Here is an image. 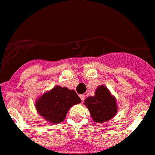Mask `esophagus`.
Returning <instances> with one entry per match:
<instances>
[{
    "label": "esophagus",
    "mask_w": 155,
    "mask_h": 155,
    "mask_svg": "<svg viewBox=\"0 0 155 155\" xmlns=\"http://www.w3.org/2000/svg\"><path fill=\"white\" fill-rule=\"evenodd\" d=\"M85 95H84V94H81V95H80V98H81V101H84V100H85Z\"/></svg>",
    "instance_id": "34e87169"
}]
</instances>
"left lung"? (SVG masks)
<instances>
[{
    "mask_svg": "<svg viewBox=\"0 0 155 155\" xmlns=\"http://www.w3.org/2000/svg\"><path fill=\"white\" fill-rule=\"evenodd\" d=\"M93 120L96 122H105L112 119L117 111L116 99L105 85H99L95 90V95L85 100Z\"/></svg>",
    "mask_w": 155,
    "mask_h": 155,
    "instance_id": "1",
    "label": "left lung"
}]
</instances>
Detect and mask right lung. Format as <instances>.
<instances>
[{
  "label": "right lung",
  "instance_id": "1",
  "mask_svg": "<svg viewBox=\"0 0 155 155\" xmlns=\"http://www.w3.org/2000/svg\"><path fill=\"white\" fill-rule=\"evenodd\" d=\"M81 101L74 90L57 85L37 99L35 106L44 119L58 124L64 121L71 106Z\"/></svg>",
  "mask_w": 155,
  "mask_h": 155
}]
</instances>
